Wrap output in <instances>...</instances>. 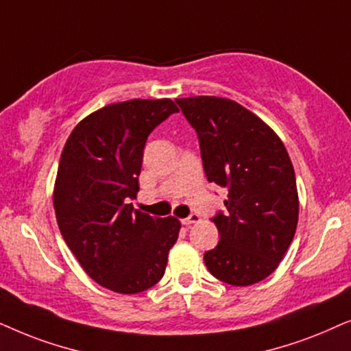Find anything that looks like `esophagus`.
Returning <instances> with one entry per match:
<instances>
[{
    "instance_id": "34e87169",
    "label": "esophagus",
    "mask_w": 351,
    "mask_h": 351,
    "mask_svg": "<svg viewBox=\"0 0 351 351\" xmlns=\"http://www.w3.org/2000/svg\"><path fill=\"white\" fill-rule=\"evenodd\" d=\"M199 221H200V217H199V215H195V213L189 215L188 218L181 219V223H183L184 226H189V224H194V223H199Z\"/></svg>"
}]
</instances>
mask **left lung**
<instances>
[{"mask_svg":"<svg viewBox=\"0 0 351 351\" xmlns=\"http://www.w3.org/2000/svg\"><path fill=\"white\" fill-rule=\"evenodd\" d=\"M199 136L210 183L228 188L226 213L205 252L210 273L231 286H252L278 268L295 236L298 193L291 157L273 128L236 101L217 96L175 99Z\"/></svg>","mask_w":351,"mask_h":351,"instance_id":"left-lung-1","label":"left lung"}]
</instances>
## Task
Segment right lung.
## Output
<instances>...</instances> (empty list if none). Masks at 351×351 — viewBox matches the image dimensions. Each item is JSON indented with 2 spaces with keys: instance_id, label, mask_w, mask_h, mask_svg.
Masks as SVG:
<instances>
[{
  "instance_id": "right-lung-1",
  "label": "right lung",
  "mask_w": 351,
  "mask_h": 351,
  "mask_svg": "<svg viewBox=\"0 0 351 351\" xmlns=\"http://www.w3.org/2000/svg\"><path fill=\"white\" fill-rule=\"evenodd\" d=\"M180 109L171 99L115 102L85 117L65 143L54 183L60 234L93 281L119 293L156 286L181 223L128 204L139 191L149 133Z\"/></svg>"
}]
</instances>
